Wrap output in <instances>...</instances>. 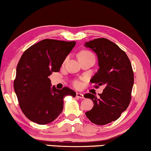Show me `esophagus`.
<instances>
[{
  "label": "esophagus",
  "mask_w": 151,
  "mask_h": 151,
  "mask_svg": "<svg viewBox=\"0 0 151 151\" xmlns=\"http://www.w3.org/2000/svg\"><path fill=\"white\" fill-rule=\"evenodd\" d=\"M76 96L78 97L79 99H83L84 97H83V95L81 93H76Z\"/></svg>",
  "instance_id": "34e87169"
}]
</instances>
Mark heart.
Segmentation results:
<instances>
[{"label": "heart", "instance_id": "1", "mask_svg": "<svg viewBox=\"0 0 151 151\" xmlns=\"http://www.w3.org/2000/svg\"><path fill=\"white\" fill-rule=\"evenodd\" d=\"M90 57L94 58L93 54H92V53H91L90 52H88V51H83V52H82L80 55H79V57ZM73 84L74 86L76 87V88H80L81 86H82V83H81L80 81H79V80L73 81Z\"/></svg>", "mask_w": 151, "mask_h": 151}]
</instances>
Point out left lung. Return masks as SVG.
Segmentation results:
<instances>
[{"mask_svg":"<svg viewBox=\"0 0 151 151\" xmlns=\"http://www.w3.org/2000/svg\"><path fill=\"white\" fill-rule=\"evenodd\" d=\"M84 45L96 53L99 60V69L90 82L96 88L105 86L98 97L90 93L83 95L94 103L85 114L93 124L105 125L117 120L129 106L134 85L133 69L126 53L108 39L96 38Z\"/></svg>","mask_w":151,"mask_h":151,"instance_id":"obj_1","label":"left lung"}]
</instances>
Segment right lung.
Wrapping results in <instances>:
<instances>
[{"label":"right lung","mask_w":151,"mask_h":151,"mask_svg":"<svg viewBox=\"0 0 151 151\" xmlns=\"http://www.w3.org/2000/svg\"><path fill=\"white\" fill-rule=\"evenodd\" d=\"M76 42L45 39L23 53L16 69L14 90L25 117L40 125L49 124L63 109L65 96H76L68 87L51 88L48 77L58 72Z\"/></svg>","instance_id":"right-lung-1"}]
</instances>
